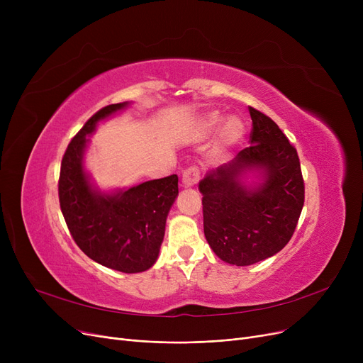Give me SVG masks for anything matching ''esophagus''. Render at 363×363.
<instances>
[{"label": "esophagus", "mask_w": 363, "mask_h": 363, "mask_svg": "<svg viewBox=\"0 0 363 363\" xmlns=\"http://www.w3.org/2000/svg\"><path fill=\"white\" fill-rule=\"evenodd\" d=\"M201 178V172L197 166H191L184 170L182 174V182L185 186H193L196 185Z\"/></svg>", "instance_id": "esophagus-1"}]
</instances>
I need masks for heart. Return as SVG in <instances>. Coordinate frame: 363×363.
I'll list each match as a JSON object with an SVG mask.
<instances>
[{
  "label": "heart",
  "mask_w": 363,
  "mask_h": 363,
  "mask_svg": "<svg viewBox=\"0 0 363 363\" xmlns=\"http://www.w3.org/2000/svg\"><path fill=\"white\" fill-rule=\"evenodd\" d=\"M220 119L222 118H220V114L218 111L208 113L207 116H206V119L203 121V128L206 130H213V129H216L219 126ZM244 132H245V126H244L242 121L235 118V116H233V118H228L225 121V123L222 126V133H220V135H222L223 143H226V144H235V143H238L242 138Z\"/></svg>",
  "instance_id": "1"
}]
</instances>
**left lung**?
<instances>
[{
  "mask_svg": "<svg viewBox=\"0 0 363 363\" xmlns=\"http://www.w3.org/2000/svg\"><path fill=\"white\" fill-rule=\"evenodd\" d=\"M250 145L201 182L204 235L223 262L249 266L281 252L291 240L304 204L297 150L264 113L249 107ZM245 167L265 170L256 190L240 185Z\"/></svg>",
  "mask_w": 363,
  "mask_h": 363,
  "instance_id": "1",
  "label": "left lung"
}]
</instances>
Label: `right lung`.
<instances>
[{
  "mask_svg": "<svg viewBox=\"0 0 363 363\" xmlns=\"http://www.w3.org/2000/svg\"><path fill=\"white\" fill-rule=\"evenodd\" d=\"M125 106L100 108L72 138L62 159L59 200L72 238L89 259L137 274L157 260L169 208L178 196V177L148 181L114 196L92 191L82 169L86 135L99 121Z\"/></svg>",
  "mask_w": 363,
  "mask_h": 363,
  "instance_id": "obj_1",
  "label": "right lung"
}]
</instances>
